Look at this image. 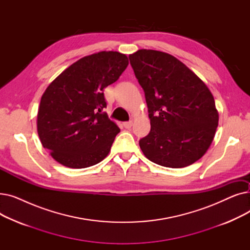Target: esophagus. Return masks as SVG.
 Here are the masks:
<instances>
[{
    "label": "esophagus",
    "instance_id": "34e87169",
    "mask_svg": "<svg viewBox=\"0 0 250 250\" xmlns=\"http://www.w3.org/2000/svg\"><path fill=\"white\" fill-rule=\"evenodd\" d=\"M132 125H133V122H132V121L124 123V126H125V128H130V127H132Z\"/></svg>",
    "mask_w": 250,
    "mask_h": 250
}]
</instances>
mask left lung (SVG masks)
Returning <instances> with one entry per match:
<instances>
[{
	"mask_svg": "<svg viewBox=\"0 0 250 250\" xmlns=\"http://www.w3.org/2000/svg\"><path fill=\"white\" fill-rule=\"evenodd\" d=\"M145 92L150 133L140 140L147 158L170 168L188 166L205 155L219 122L207 85L173 56L140 49L128 56Z\"/></svg>",
	"mask_w": 250,
	"mask_h": 250,
	"instance_id": "left-lung-1",
	"label": "left lung"
}]
</instances>
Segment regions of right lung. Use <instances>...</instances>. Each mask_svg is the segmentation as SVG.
Wrapping results in <instances>:
<instances>
[{
    "label": "right lung",
    "mask_w": 250,
    "mask_h": 250,
    "mask_svg": "<svg viewBox=\"0 0 250 250\" xmlns=\"http://www.w3.org/2000/svg\"><path fill=\"white\" fill-rule=\"evenodd\" d=\"M128 64L117 51H100L71 64L44 91L37 113V133L52 158L70 168L101 162L121 132L107 113L103 90Z\"/></svg>",
    "instance_id": "1"
}]
</instances>
